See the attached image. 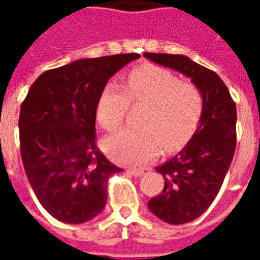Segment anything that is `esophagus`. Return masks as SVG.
<instances>
[{
    "instance_id": "1",
    "label": "esophagus",
    "mask_w": 260,
    "mask_h": 260,
    "mask_svg": "<svg viewBox=\"0 0 260 260\" xmlns=\"http://www.w3.org/2000/svg\"><path fill=\"white\" fill-rule=\"evenodd\" d=\"M150 171V169H129V173L135 177H142V175L147 174Z\"/></svg>"
}]
</instances>
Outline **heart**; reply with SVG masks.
<instances>
[{"instance_id":"heart-1","label":"heart","mask_w":260,"mask_h":260,"mask_svg":"<svg viewBox=\"0 0 260 260\" xmlns=\"http://www.w3.org/2000/svg\"><path fill=\"white\" fill-rule=\"evenodd\" d=\"M129 104L145 108L139 118L141 129H125L104 141L106 152L119 163L145 164L161 147L178 150L189 141L201 122L203 96L189 80H181L169 69L143 65L125 76L124 89L107 83L99 96L96 118L103 129H118Z\"/></svg>"}]
</instances>
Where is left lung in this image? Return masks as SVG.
Returning a JSON list of instances; mask_svg holds the SVG:
<instances>
[{
  "instance_id": "1",
  "label": "left lung",
  "mask_w": 260,
  "mask_h": 260,
  "mask_svg": "<svg viewBox=\"0 0 260 260\" xmlns=\"http://www.w3.org/2000/svg\"><path fill=\"white\" fill-rule=\"evenodd\" d=\"M145 57L191 78L203 96L198 129L177 156L156 169L164 177V188L147 203L166 223H189L206 212L223 185L237 145V108L216 72L185 55L145 53Z\"/></svg>"
}]
</instances>
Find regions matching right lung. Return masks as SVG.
<instances>
[{
  "instance_id": "right-lung-1",
  "label": "right lung",
  "mask_w": 260,
  "mask_h": 260,
  "mask_svg": "<svg viewBox=\"0 0 260 260\" xmlns=\"http://www.w3.org/2000/svg\"><path fill=\"white\" fill-rule=\"evenodd\" d=\"M139 54L74 61L43 72L20 106V156L33 192L54 218L82 224L107 202L122 169L97 147L96 107L108 79Z\"/></svg>"
}]
</instances>
